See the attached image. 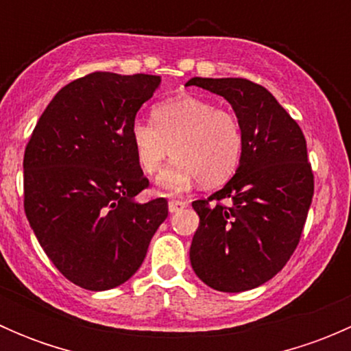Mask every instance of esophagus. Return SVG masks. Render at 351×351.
Returning <instances> with one entry per match:
<instances>
[{"instance_id":"esophagus-1","label":"esophagus","mask_w":351,"mask_h":351,"mask_svg":"<svg viewBox=\"0 0 351 351\" xmlns=\"http://www.w3.org/2000/svg\"><path fill=\"white\" fill-rule=\"evenodd\" d=\"M168 207H169V212H178V210H182V208L189 207V202H186V200H175V198H173V200H169Z\"/></svg>"}]
</instances>
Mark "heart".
<instances>
[{"label":"heart","instance_id":"heart-1","mask_svg":"<svg viewBox=\"0 0 351 351\" xmlns=\"http://www.w3.org/2000/svg\"><path fill=\"white\" fill-rule=\"evenodd\" d=\"M151 119L132 123L130 143L144 175L158 173L169 154L175 158L159 178L162 189L180 192L197 180L215 186L234 175L243 132L231 110L204 98L178 97L154 105Z\"/></svg>","mask_w":351,"mask_h":351}]
</instances>
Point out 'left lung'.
Returning <instances> with one entry per match:
<instances>
[{"instance_id":"8db88e82","label":"left lung","mask_w":351,"mask_h":351,"mask_svg":"<svg viewBox=\"0 0 351 351\" xmlns=\"http://www.w3.org/2000/svg\"><path fill=\"white\" fill-rule=\"evenodd\" d=\"M186 84L224 97L243 132L236 175L192 204L200 222L190 261L212 289L244 292L274 278L300 241L314 195L306 137L261 84L243 77H192Z\"/></svg>"}]
</instances>
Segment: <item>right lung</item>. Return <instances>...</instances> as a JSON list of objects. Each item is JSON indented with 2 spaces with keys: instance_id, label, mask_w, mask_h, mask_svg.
<instances>
[{
  "instance_id": "right-lung-1",
  "label": "right lung",
  "mask_w": 351,
  "mask_h": 351,
  "mask_svg": "<svg viewBox=\"0 0 351 351\" xmlns=\"http://www.w3.org/2000/svg\"><path fill=\"white\" fill-rule=\"evenodd\" d=\"M161 77L90 73L66 84L38 119L23 156V207L49 260L73 284L108 290L146 258L168 202L149 186L130 127Z\"/></svg>"
}]
</instances>
